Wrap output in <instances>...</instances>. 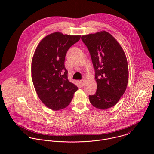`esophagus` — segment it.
Segmentation results:
<instances>
[{
  "label": "esophagus",
  "mask_w": 154,
  "mask_h": 154,
  "mask_svg": "<svg viewBox=\"0 0 154 154\" xmlns=\"http://www.w3.org/2000/svg\"><path fill=\"white\" fill-rule=\"evenodd\" d=\"M85 79H82V80H80V84L83 86V85H84V83H85Z\"/></svg>",
  "instance_id": "34e87169"
}]
</instances>
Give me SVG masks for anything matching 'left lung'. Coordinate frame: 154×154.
Wrapping results in <instances>:
<instances>
[{"label": "left lung", "mask_w": 154, "mask_h": 154, "mask_svg": "<svg viewBox=\"0 0 154 154\" xmlns=\"http://www.w3.org/2000/svg\"><path fill=\"white\" fill-rule=\"evenodd\" d=\"M95 71L97 90L90 95V103L105 109L115 106L124 94L128 80L125 54L115 38L105 31L83 35Z\"/></svg>", "instance_id": "1"}]
</instances>
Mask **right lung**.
Masks as SVG:
<instances>
[{
  "instance_id": "add662e5",
  "label": "right lung",
  "mask_w": 154,
  "mask_h": 154,
  "mask_svg": "<svg viewBox=\"0 0 154 154\" xmlns=\"http://www.w3.org/2000/svg\"><path fill=\"white\" fill-rule=\"evenodd\" d=\"M80 35L55 32L39 43L32 61V79L38 96L46 106L60 110L69 105L78 87L68 79L64 66L68 49Z\"/></svg>"
}]
</instances>
